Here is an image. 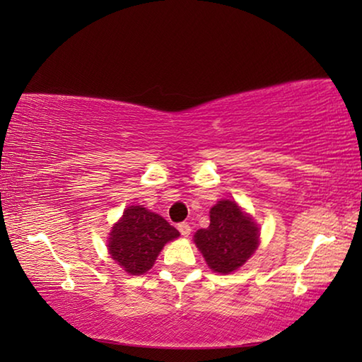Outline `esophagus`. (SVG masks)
Returning a JSON list of instances; mask_svg holds the SVG:
<instances>
[{"label": "esophagus", "instance_id": "obj_1", "mask_svg": "<svg viewBox=\"0 0 362 362\" xmlns=\"http://www.w3.org/2000/svg\"><path fill=\"white\" fill-rule=\"evenodd\" d=\"M179 231H180V235H182L183 238H188L189 233H192V226H189L187 222L179 223Z\"/></svg>", "mask_w": 362, "mask_h": 362}]
</instances>
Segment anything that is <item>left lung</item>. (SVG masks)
<instances>
[{
  "mask_svg": "<svg viewBox=\"0 0 362 362\" xmlns=\"http://www.w3.org/2000/svg\"><path fill=\"white\" fill-rule=\"evenodd\" d=\"M209 217V226L194 233V244L212 272L230 274L259 247V226L233 199H220Z\"/></svg>",
  "mask_w": 362,
  "mask_h": 362,
  "instance_id": "8db88e82",
  "label": "left lung"
}]
</instances>
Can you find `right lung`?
Instances as JSON below:
<instances>
[{
    "mask_svg": "<svg viewBox=\"0 0 362 362\" xmlns=\"http://www.w3.org/2000/svg\"><path fill=\"white\" fill-rule=\"evenodd\" d=\"M180 233L161 216L144 206H129L112 226L108 252L129 274H144L155 265L164 244L179 238Z\"/></svg>",
    "mask_w": 362,
    "mask_h": 362,
    "instance_id": "right-lung-1",
    "label": "right lung"
}]
</instances>
